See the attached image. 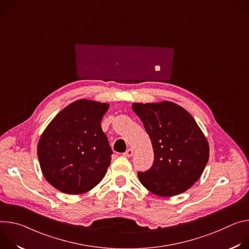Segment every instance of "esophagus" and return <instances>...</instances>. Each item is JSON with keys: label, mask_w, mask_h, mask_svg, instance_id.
Returning <instances> with one entry per match:
<instances>
[{"label": "esophagus", "mask_w": 249, "mask_h": 249, "mask_svg": "<svg viewBox=\"0 0 249 249\" xmlns=\"http://www.w3.org/2000/svg\"><path fill=\"white\" fill-rule=\"evenodd\" d=\"M132 154H133V150H132L131 148H128V149L124 153V155L126 156V157H130Z\"/></svg>", "instance_id": "34e87169"}]
</instances>
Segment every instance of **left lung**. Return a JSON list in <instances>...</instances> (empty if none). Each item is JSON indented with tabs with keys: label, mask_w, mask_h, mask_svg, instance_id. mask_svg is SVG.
Listing matches in <instances>:
<instances>
[{
	"label": "left lung",
	"mask_w": 249,
	"mask_h": 249,
	"mask_svg": "<svg viewBox=\"0 0 249 249\" xmlns=\"http://www.w3.org/2000/svg\"><path fill=\"white\" fill-rule=\"evenodd\" d=\"M142 120L154 152L149 170L137 172L141 183L153 194H181L201 177L209 160V143L203 131L185 108L163 101L132 104Z\"/></svg>",
	"instance_id": "8db88e82"
}]
</instances>
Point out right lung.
I'll return each instance as SVG.
<instances>
[{
	"label": "right lung",
	"instance_id": "right-lung-1",
	"mask_svg": "<svg viewBox=\"0 0 249 249\" xmlns=\"http://www.w3.org/2000/svg\"><path fill=\"white\" fill-rule=\"evenodd\" d=\"M108 107L81 99L47 125L37 144V156L43 176L54 188L78 195L102 181L113 154L101 126Z\"/></svg>",
	"mask_w": 249,
	"mask_h": 249
}]
</instances>
